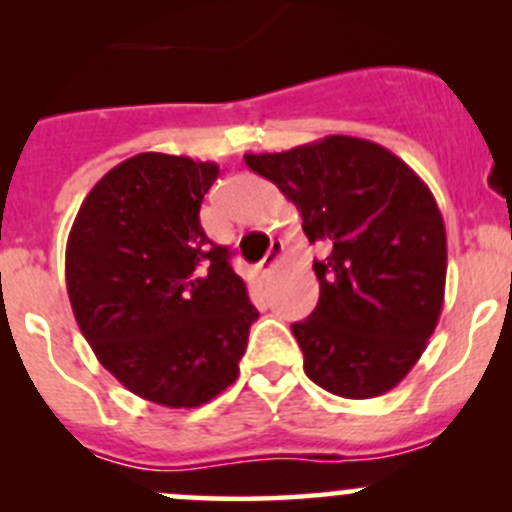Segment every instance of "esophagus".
<instances>
[{
  "mask_svg": "<svg viewBox=\"0 0 512 512\" xmlns=\"http://www.w3.org/2000/svg\"><path fill=\"white\" fill-rule=\"evenodd\" d=\"M282 260H285V245L282 242H272L270 252H267L265 257H262V262L257 265V270H260V275H270V272H275L277 267L282 265Z\"/></svg>",
  "mask_w": 512,
  "mask_h": 512,
  "instance_id": "esophagus-1",
  "label": "esophagus"
}]
</instances>
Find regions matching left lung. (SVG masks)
Wrapping results in <instances>:
<instances>
[{
    "mask_svg": "<svg viewBox=\"0 0 512 512\" xmlns=\"http://www.w3.org/2000/svg\"><path fill=\"white\" fill-rule=\"evenodd\" d=\"M302 215L319 302L292 334L304 374L329 394L394 389L436 329L446 292V227L428 185L379 143L327 136L282 153H247Z\"/></svg>",
    "mask_w": 512,
    "mask_h": 512,
    "instance_id": "left-lung-1",
    "label": "left lung"
}]
</instances>
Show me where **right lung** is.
I'll return each mask as SVG.
<instances>
[{"label": "right lung", "mask_w": 512, "mask_h": 512, "mask_svg": "<svg viewBox=\"0 0 512 512\" xmlns=\"http://www.w3.org/2000/svg\"><path fill=\"white\" fill-rule=\"evenodd\" d=\"M218 163L138 153L81 203L66 289L96 359L141 399L195 409L240 374L260 317L230 250L200 225Z\"/></svg>", "instance_id": "obj_1"}]
</instances>
